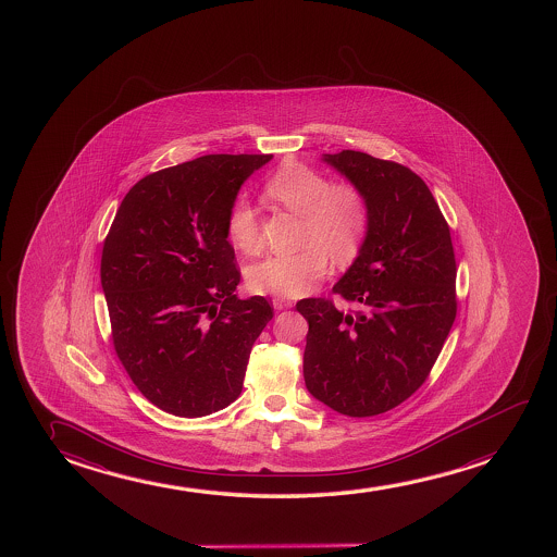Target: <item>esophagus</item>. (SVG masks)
Here are the masks:
<instances>
[{
	"mask_svg": "<svg viewBox=\"0 0 557 557\" xmlns=\"http://www.w3.org/2000/svg\"><path fill=\"white\" fill-rule=\"evenodd\" d=\"M273 306L276 311H283V309H290L294 304H292L290 299L281 298V296H276L273 299Z\"/></svg>",
	"mask_w": 557,
	"mask_h": 557,
	"instance_id": "1",
	"label": "esophagus"
}]
</instances>
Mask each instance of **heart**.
<instances>
[{
  "label": "heart",
  "mask_w": 557,
  "mask_h": 557,
  "mask_svg": "<svg viewBox=\"0 0 557 557\" xmlns=\"http://www.w3.org/2000/svg\"><path fill=\"white\" fill-rule=\"evenodd\" d=\"M265 195L304 218V248L248 267V281L256 290L296 298L326 274L329 253L337 265H347L359 256L370 221L369 200L361 188L349 183L334 185L317 170L288 164L267 180ZM225 228L235 250L246 256L261 250L259 213L248 200H236Z\"/></svg>",
  "instance_id": "1"
}]
</instances>
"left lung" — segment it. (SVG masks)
Listing matches in <instances>:
<instances>
[{
  "label": "left lung",
  "mask_w": 557,
  "mask_h": 557,
  "mask_svg": "<svg viewBox=\"0 0 557 557\" xmlns=\"http://www.w3.org/2000/svg\"><path fill=\"white\" fill-rule=\"evenodd\" d=\"M369 200L361 251L330 299L298 301L309 324L307 392L339 414H382L425 382L456 317V261L450 231L430 188L405 165L359 150L322 154Z\"/></svg>",
  "instance_id": "1"
}]
</instances>
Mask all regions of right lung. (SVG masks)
Listing matches in <instances>:
<instances>
[{"label":"right lung","mask_w":557,"mask_h":557,"mask_svg":"<svg viewBox=\"0 0 557 557\" xmlns=\"http://www.w3.org/2000/svg\"><path fill=\"white\" fill-rule=\"evenodd\" d=\"M273 154H208L150 173L129 188L101 258L117 359L165 412L200 418L243 392L251 345L273 309L238 299L227 215Z\"/></svg>","instance_id":"1"}]
</instances>
